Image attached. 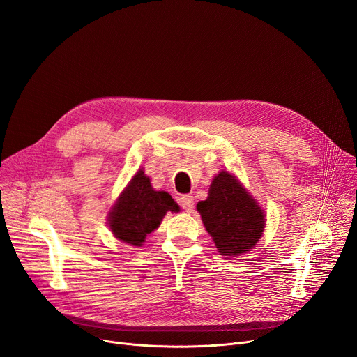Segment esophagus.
I'll return each mask as SVG.
<instances>
[{
  "label": "esophagus",
  "instance_id": "obj_1",
  "mask_svg": "<svg viewBox=\"0 0 357 357\" xmlns=\"http://www.w3.org/2000/svg\"><path fill=\"white\" fill-rule=\"evenodd\" d=\"M179 205L186 213H191L194 210V198L191 195H182L179 198Z\"/></svg>",
  "mask_w": 357,
  "mask_h": 357
}]
</instances>
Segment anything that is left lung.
I'll return each mask as SVG.
<instances>
[{
	"instance_id": "1",
	"label": "left lung",
	"mask_w": 357,
	"mask_h": 357,
	"mask_svg": "<svg viewBox=\"0 0 357 357\" xmlns=\"http://www.w3.org/2000/svg\"><path fill=\"white\" fill-rule=\"evenodd\" d=\"M197 210L222 256L248 253L265 230V211L227 171L213 179L207 199L199 201Z\"/></svg>"
}]
</instances>
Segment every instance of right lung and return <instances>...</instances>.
I'll use <instances>...</instances> for the list:
<instances>
[{
  "label": "right lung",
  "instance_id": "right-lung-1",
  "mask_svg": "<svg viewBox=\"0 0 357 357\" xmlns=\"http://www.w3.org/2000/svg\"><path fill=\"white\" fill-rule=\"evenodd\" d=\"M167 211L178 213L179 205L165 191H155L143 169L131 178L108 213V227L116 238L140 248L155 231Z\"/></svg>",
  "mask_w": 357,
  "mask_h": 357
}]
</instances>
